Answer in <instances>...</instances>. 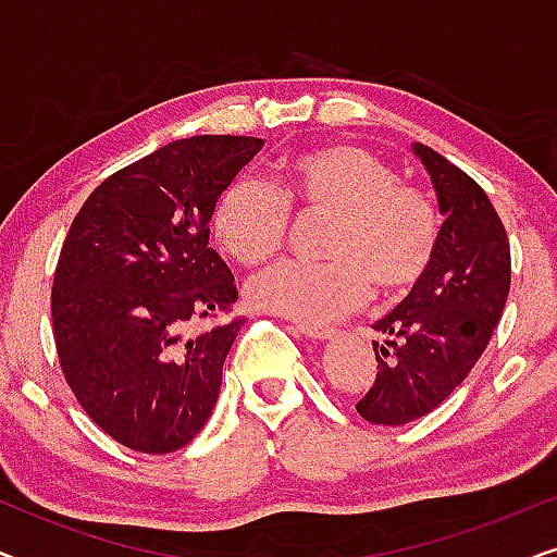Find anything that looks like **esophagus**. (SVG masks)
<instances>
[{"label": "esophagus", "instance_id": "obj_1", "mask_svg": "<svg viewBox=\"0 0 557 557\" xmlns=\"http://www.w3.org/2000/svg\"><path fill=\"white\" fill-rule=\"evenodd\" d=\"M294 330L304 334V337H311V339H330L334 334V326L309 324V322H294Z\"/></svg>", "mask_w": 557, "mask_h": 557}]
</instances>
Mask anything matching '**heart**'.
I'll return each mask as SVG.
<instances>
[{"mask_svg":"<svg viewBox=\"0 0 557 557\" xmlns=\"http://www.w3.org/2000/svg\"><path fill=\"white\" fill-rule=\"evenodd\" d=\"M292 210L330 220L319 240L326 263H284L250 284L256 307L276 314L326 322L368 301L372 286L380 299H403L436 261V205L355 144H324L292 157L278 187L233 180L212 208V235L235 263L256 269L286 248Z\"/></svg>","mask_w":557,"mask_h":557,"instance_id":"heart-1","label":"heart"}]
</instances>
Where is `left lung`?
Returning <instances> with one entry per match:
<instances>
[{
	"label": "left lung",
	"instance_id": "8db88e82",
	"mask_svg": "<svg viewBox=\"0 0 557 557\" xmlns=\"http://www.w3.org/2000/svg\"><path fill=\"white\" fill-rule=\"evenodd\" d=\"M416 154L446 220L429 278L372 324L377 375L355 408L380 425L431 413L463 383L490 345L512 278L509 238L484 189L431 147L418 144Z\"/></svg>",
	"mask_w": 557,
	"mask_h": 557
}]
</instances>
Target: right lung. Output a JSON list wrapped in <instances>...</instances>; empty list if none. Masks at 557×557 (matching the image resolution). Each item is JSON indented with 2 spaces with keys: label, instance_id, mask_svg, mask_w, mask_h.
I'll list each match as a JSON object with an SVG mask.
<instances>
[{
  "label": "right lung",
  "instance_id": "1",
  "mask_svg": "<svg viewBox=\"0 0 557 557\" xmlns=\"http://www.w3.org/2000/svg\"><path fill=\"white\" fill-rule=\"evenodd\" d=\"M261 147L227 134L164 144L106 177L65 235L50 294L60 370L90 421L126 448L177 451L208 423L246 322L231 317L238 288L208 223ZM197 321L219 324L189 338Z\"/></svg>",
  "mask_w": 557,
  "mask_h": 557
}]
</instances>
